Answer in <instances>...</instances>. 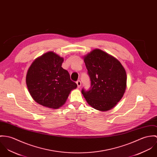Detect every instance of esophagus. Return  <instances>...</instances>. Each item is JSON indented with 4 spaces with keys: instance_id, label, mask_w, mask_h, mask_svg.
Wrapping results in <instances>:
<instances>
[{
    "instance_id": "obj_1",
    "label": "esophagus",
    "mask_w": 157,
    "mask_h": 157,
    "mask_svg": "<svg viewBox=\"0 0 157 157\" xmlns=\"http://www.w3.org/2000/svg\"><path fill=\"white\" fill-rule=\"evenodd\" d=\"M76 84H77V86H78V88H79V87H81V82L79 80L77 81Z\"/></svg>"
}]
</instances>
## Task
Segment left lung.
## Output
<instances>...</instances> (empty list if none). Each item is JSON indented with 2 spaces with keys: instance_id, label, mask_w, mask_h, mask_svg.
I'll use <instances>...</instances> for the list:
<instances>
[{
  "instance_id": "left-lung-1",
  "label": "left lung",
  "mask_w": 157,
  "mask_h": 157,
  "mask_svg": "<svg viewBox=\"0 0 157 157\" xmlns=\"http://www.w3.org/2000/svg\"><path fill=\"white\" fill-rule=\"evenodd\" d=\"M83 58L91 81L90 89L82 90L87 103L101 111L113 108L126 88L125 69L118 59L99 49Z\"/></svg>"
}]
</instances>
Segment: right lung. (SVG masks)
Masks as SVG:
<instances>
[{
  "mask_svg": "<svg viewBox=\"0 0 157 157\" xmlns=\"http://www.w3.org/2000/svg\"><path fill=\"white\" fill-rule=\"evenodd\" d=\"M64 58L53 52L36 58L28 69L26 83L33 99L38 104L58 109L64 104L77 84L62 67Z\"/></svg>",
  "mask_w": 157,
  "mask_h": 157,
  "instance_id": "obj_1",
  "label": "right lung"
}]
</instances>
